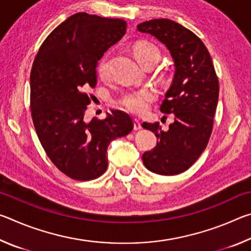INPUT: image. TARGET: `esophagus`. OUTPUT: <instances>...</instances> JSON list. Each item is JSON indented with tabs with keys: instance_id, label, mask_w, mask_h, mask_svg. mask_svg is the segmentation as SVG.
<instances>
[{
	"instance_id": "obj_1",
	"label": "esophagus",
	"mask_w": 251,
	"mask_h": 251,
	"mask_svg": "<svg viewBox=\"0 0 251 251\" xmlns=\"http://www.w3.org/2000/svg\"><path fill=\"white\" fill-rule=\"evenodd\" d=\"M142 128V122L139 121V120H137V118H135L134 120V129L135 130H138V129H141Z\"/></svg>"
}]
</instances>
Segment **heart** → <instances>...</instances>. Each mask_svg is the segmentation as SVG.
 Returning a JSON list of instances; mask_svg holds the SVG:
<instances>
[{
  "mask_svg": "<svg viewBox=\"0 0 251 251\" xmlns=\"http://www.w3.org/2000/svg\"><path fill=\"white\" fill-rule=\"evenodd\" d=\"M135 56L138 62L143 65L144 63L151 59L159 58V50L154 44L148 42H141L135 45ZM97 73L100 78H106L108 75V54H105L100 57L97 64ZM157 99V92L151 87H144L141 90L131 91L122 97L120 100L121 106L127 112L142 115L150 109L152 101Z\"/></svg>",
  "mask_w": 251,
  "mask_h": 251,
  "instance_id": "1",
  "label": "heart"
}]
</instances>
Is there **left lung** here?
<instances>
[{
  "instance_id": "8db88e82",
  "label": "left lung",
  "mask_w": 251,
  "mask_h": 251,
  "mask_svg": "<svg viewBox=\"0 0 251 251\" xmlns=\"http://www.w3.org/2000/svg\"><path fill=\"white\" fill-rule=\"evenodd\" d=\"M161 42L171 53L175 75L160 112L174 114L175 122L164 131L159 123H143L155 133L157 145L142 156L145 167L165 176L184 173L198 159L209 141L217 108L219 83L209 52L188 28L168 19L137 25Z\"/></svg>"
}]
</instances>
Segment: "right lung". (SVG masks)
<instances>
[{"label":"right lung","mask_w":251,"mask_h":251,"mask_svg":"<svg viewBox=\"0 0 251 251\" xmlns=\"http://www.w3.org/2000/svg\"><path fill=\"white\" fill-rule=\"evenodd\" d=\"M126 22L84 12L70 16L41 45L31 71V112L37 137L52 163L72 179L92 180L107 169V147L128 135V114L84 120L86 93L97 83V62L126 33Z\"/></svg>","instance_id":"obj_1"}]
</instances>
